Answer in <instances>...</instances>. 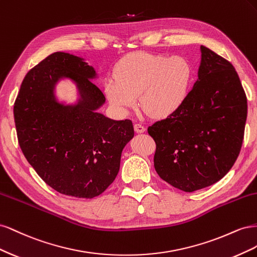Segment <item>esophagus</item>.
I'll use <instances>...</instances> for the list:
<instances>
[{
  "label": "esophagus",
  "instance_id": "34e87169",
  "mask_svg": "<svg viewBox=\"0 0 257 257\" xmlns=\"http://www.w3.org/2000/svg\"><path fill=\"white\" fill-rule=\"evenodd\" d=\"M134 130H135L136 133H144V132L146 131L145 126L142 125L141 123H135L134 124Z\"/></svg>",
  "mask_w": 257,
  "mask_h": 257
}]
</instances>
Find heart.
I'll list each match as a JSON object with an SVG mask.
<instances>
[{"mask_svg": "<svg viewBox=\"0 0 257 257\" xmlns=\"http://www.w3.org/2000/svg\"><path fill=\"white\" fill-rule=\"evenodd\" d=\"M115 79L105 83L108 100L121 113L139 104L157 118L175 112L185 100L193 78L190 62L181 56L135 52L124 57L114 69Z\"/></svg>", "mask_w": 257, "mask_h": 257, "instance_id": "1", "label": "heart"}]
</instances>
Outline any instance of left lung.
I'll return each mask as SVG.
<instances>
[{
	"label": "left lung",
	"instance_id": "obj_1",
	"mask_svg": "<svg viewBox=\"0 0 257 257\" xmlns=\"http://www.w3.org/2000/svg\"><path fill=\"white\" fill-rule=\"evenodd\" d=\"M200 49L198 80L183 104L148 127L158 175L184 192L204 189L229 172L242 146L247 114L235 67L205 46Z\"/></svg>",
	"mask_w": 257,
	"mask_h": 257
}]
</instances>
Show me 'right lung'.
I'll return each instance as SVG.
<instances>
[{"label":"right lung","instance_id":"right-lung-1","mask_svg":"<svg viewBox=\"0 0 257 257\" xmlns=\"http://www.w3.org/2000/svg\"><path fill=\"white\" fill-rule=\"evenodd\" d=\"M94 76L80 58L54 52L28 72L14 104L18 143L31 166L53 190L78 198L96 197L113 182L134 136L131 120L95 112L106 98L90 80ZM61 76L79 85L80 105L55 102L52 90Z\"/></svg>","mask_w":257,"mask_h":257}]
</instances>
